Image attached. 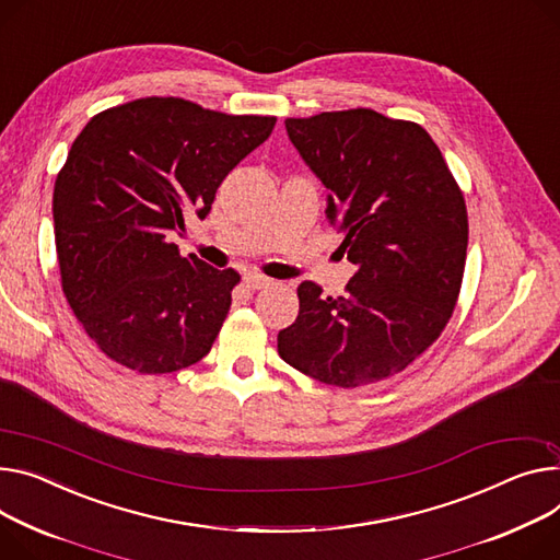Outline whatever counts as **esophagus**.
<instances>
[{
  "mask_svg": "<svg viewBox=\"0 0 560 560\" xmlns=\"http://www.w3.org/2000/svg\"><path fill=\"white\" fill-rule=\"evenodd\" d=\"M244 284H246L250 291H260V289L271 287L273 280L267 278V276H262V273H257V271H248V273L244 276Z\"/></svg>",
  "mask_w": 560,
  "mask_h": 560,
  "instance_id": "1",
  "label": "esophagus"
}]
</instances>
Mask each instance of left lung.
Segmentation results:
<instances>
[{
  "instance_id": "obj_1",
  "label": "left lung",
  "mask_w": 560,
  "mask_h": 560,
  "mask_svg": "<svg viewBox=\"0 0 560 560\" xmlns=\"http://www.w3.org/2000/svg\"><path fill=\"white\" fill-rule=\"evenodd\" d=\"M289 141L327 188L325 218L357 265L348 293L298 287L300 312L278 354L338 388L406 370L446 327L462 287L464 197L430 135L374 109L284 120Z\"/></svg>"
}]
</instances>
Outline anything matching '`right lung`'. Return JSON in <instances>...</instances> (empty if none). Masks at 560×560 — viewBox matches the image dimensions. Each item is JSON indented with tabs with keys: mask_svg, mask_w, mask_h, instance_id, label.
<instances>
[{
	"mask_svg": "<svg viewBox=\"0 0 560 560\" xmlns=\"http://www.w3.org/2000/svg\"><path fill=\"white\" fill-rule=\"evenodd\" d=\"M273 116H229L184 98H141L94 116L54 188L62 291L116 363L141 374L201 361L240 282L172 242L206 220L229 172L273 132Z\"/></svg>",
	"mask_w": 560,
	"mask_h": 560,
	"instance_id": "right-lung-1",
	"label": "right lung"
}]
</instances>
